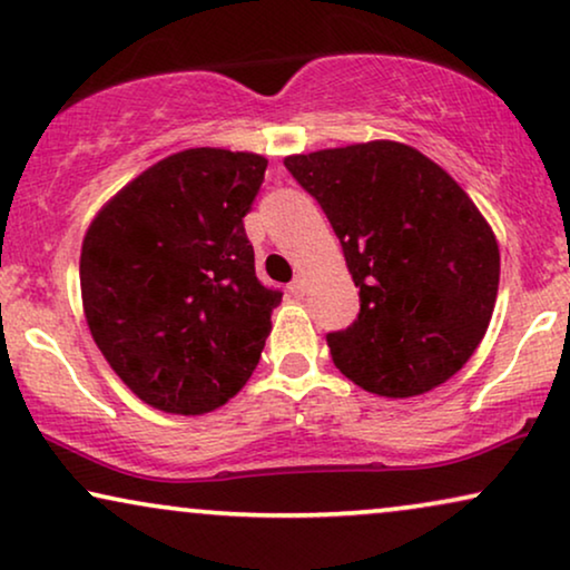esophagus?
Segmentation results:
<instances>
[{
    "instance_id": "1",
    "label": "esophagus",
    "mask_w": 570,
    "mask_h": 570,
    "mask_svg": "<svg viewBox=\"0 0 570 570\" xmlns=\"http://www.w3.org/2000/svg\"><path fill=\"white\" fill-rule=\"evenodd\" d=\"M291 293H293V295H303V293H306V277L295 275L293 283H291Z\"/></svg>"
}]
</instances>
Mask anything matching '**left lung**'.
I'll use <instances>...</instances> for the list:
<instances>
[{
  "label": "left lung",
  "instance_id": "left-lung-1",
  "mask_svg": "<svg viewBox=\"0 0 570 570\" xmlns=\"http://www.w3.org/2000/svg\"><path fill=\"white\" fill-rule=\"evenodd\" d=\"M285 168L337 233L361 314L326 334L332 361L379 396H415L470 361L493 316L501 256L462 186L423 153L365 142Z\"/></svg>",
  "mask_w": 570,
  "mask_h": 570
}]
</instances>
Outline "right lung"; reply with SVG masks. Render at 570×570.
<instances>
[{
  "label": "right lung",
  "instance_id": "obj_1",
  "mask_svg": "<svg viewBox=\"0 0 570 570\" xmlns=\"http://www.w3.org/2000/svg\"><path fill=\"white\" fill-rule=\"evenodd\" d=\"M267 160L194 147L155 163L82 240L90 334L139 400L176 415L220 407L252 379L283 293L256 277L244 217Z\"/></svg>",
  "mask_w": 570,
  "mask_h": 570
}]
</instances>
